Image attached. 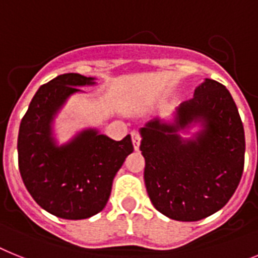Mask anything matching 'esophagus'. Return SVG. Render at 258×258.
Here are the masks:
<instances>
[{
  "instance_id": "esophagus-1",
  "label": "esophagus",
  "mask_w": 258,
  "mask_h": 258,
  "mask_svg": "<svg viewBox=\"0 0 258 258\" xmlns=\"http://www.w3.org/2000/svg\"><path fill=\"white\" fill-rule=\"evenodd\" d=\"M131 139H133V144L135 151H139L140 142H142V135L139 134V131H133V133H131Z\"/></svg>"
}]
</instances>
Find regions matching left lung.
Segmentation results:
<instances>
[{
    "label": "left lung",
    "instance_id": "left-lung-1",
    "mask_svg": "<svg viewBox=\"0 0 258 258\" xmlns=\"http://www.w3.org/2000/svg\"><path fill=\"white\" fill-rule=\"evenodd\" d=\"M202 120L196 141H182L179 128ZM146 159L144 181L157 211L181 222H197L226 206L244 170L245 136L231 93L215 80L181 103L176 124L151 120L140 130Z\"/></svg>",
    "mask_w": 258,
    "mask_h": 258
}]
</instances>
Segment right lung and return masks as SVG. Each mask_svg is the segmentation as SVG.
<instances>
[{"mask_svg":"<svg viewBox=\"0 0 258 258\" xmlns=\"http://www.w3.org/2000/svg\"><path fill=\"white\" fill-rule=\"evenodd\" d=\"M94 79L66 73L42 85L19 125L18 166L26 189L39 206L62 219L79 220L105 209L112 179L133 153L131 136L120 142L88 130L56 147L51 122L77 86Z\"/></svg>","mask_w":258,"mask_h":258,"instance_id":"obj_1","label":"right lung"}]
</instances>
